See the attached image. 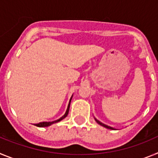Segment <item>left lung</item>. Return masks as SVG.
I'll return each mask as SVG.
<instances>
[{"label":"left lung","instance_id":"obj_1","mask_svg":"<svg viewBox=\"0 0 158 158\" xmlns=\"http://www.w3.org/2000/svg\"><path fill=\"white\" fill-rule=\"evenodd\" d=\"M95 120H96V123H99V124H100V125H101V126L107 128V129H111V130H115V129H114V128L111 127H109V126H107V125H105V124H104V123H101V122H100V121H99V120H97V119H96V118H95Z\"/></svg>","mask_w":158,"mask_h":158}]
</instances>
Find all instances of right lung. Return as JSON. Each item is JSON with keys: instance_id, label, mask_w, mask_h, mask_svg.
<instances>
[{"instance_id": "add662e5", "label": "right lung", "mask_w": 158, "mask_h": 158, "mask_svg": "<svg viewBox=\"0 0 158 158\" xmlns=\"http://www.w3.org/2000/svg\"><path fill=\"white\" fill-rule=\"evenodd\" d=\"M71 99H72V97H71ZM71 99H70V100H69V105H68V107H67V110H66V111H65V115H64L62 117H61V118H60L59 119H58V120H55V121H53V122H42V123H40L35 124V125L36 127H46L51 126V124L56 123H58V122H59V121L62 120L63 118H65V117L67 116V115H68V113H69V106H70V102H71Z\"/></svg>"}]
</instances>
